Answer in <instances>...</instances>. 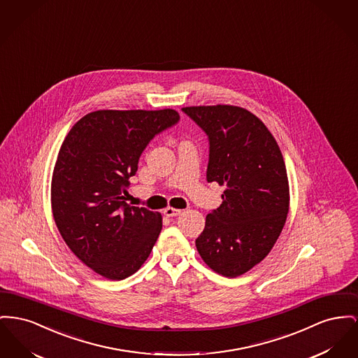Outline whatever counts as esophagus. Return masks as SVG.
<instances>
[{
	"label": "esophagus",
	"mask_w": 358,
	"mask_h": 358,
	"mask_svg": "<svg viewBox=\"0 0 358 358\" xmlns=\"http://www.w3.org/2000/svg\"><path fill=\"white\" fill-rule=\"evenodd\" d=\"M164 213H165L168 217H173V216L180 215V213H181V210H178V208H173V207H166V208L164 210Z\"/></svg>",
	"instance_id": "1"
}]
</instances>
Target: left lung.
<instances>
[{
  "instance_id": "obj_1",
  "label": "left lung",
  "mask_w": 358,
  "mask_h": 358,
  "mask_svg": "<svg viewBox=\"0 0 358 358\" xmlns=\"http://www.w3.org/2000/svg\"><path fill=\"white\" fill-rule=\"evenodd\" d=\"M210 139L208 182L224 188L206 217L197 252L213 272L238 277L273 249L289 210L285 162L272 132L236 106H185Z\"/></svg>"
}]
</instances>
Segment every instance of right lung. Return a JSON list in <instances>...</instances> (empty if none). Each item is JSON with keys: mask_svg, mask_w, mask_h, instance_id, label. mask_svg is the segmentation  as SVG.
<instances>
[{"mask_svg": "<svg viewBox=\"0 0 358 358\" xmlns=\"http://www.w3.org/2000/svg\"><path fill=\"white\" fill-rule=\"evenodd\" d=\"M174 109L94 110L64 138L51 178V210L66 245L108 280H124L148 259L162 215L127 204L128 178L148 142L178 122Z\"/></svg>", "mask_w": 358, "mask_h": 358, "instance_id": "obj_1", "label": "right lung"}]
</instances>
